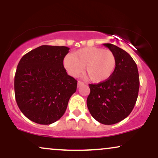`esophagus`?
Listing matches in <instances>:
<instances>
[{"label":"esophagus","mask_w":158,"mask_h":158,"mask_svg":"<svg viewBox=\"0 0 158 158\" xmlns=\"http://www.w3.org/2000/svg\"><path fill=\"white\" fill-rule=\"evenodd\" d=\"M85 85V83L82 82L81 81H78V84H77L78 87H81V86H82V85Z\"/></svg>","instance_id":"obj_1"}]
</instances>
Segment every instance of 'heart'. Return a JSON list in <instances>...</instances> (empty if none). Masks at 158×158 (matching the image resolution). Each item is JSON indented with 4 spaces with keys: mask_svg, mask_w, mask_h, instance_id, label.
Here are the masks:
<instances>
[{
    "mask_svg": "<svg viewBox=\"0 0 158 158\" xmlns=\"http://www.w3.org/2000/svg\"><path fill=\"white\" fill-rule=\"evenodd\" d=\"M64 67L71 77H77L85 67V73L93 82L106 81L114 73L117 64L114 54L101 48H85L67 55L63 61Z\"/></svg>",
    "mask_w": 158,
    "mask_h": 158,
    "instance_id": "b5f03b06",
    "label": "heart"
}]
</instances>
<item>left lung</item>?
<instances>
[{
    "mask_svg": "<svg viewBox=\"0 0 158 158\" xmlns=\"http://www.w3.org/2000/svg\"><path fill=\"white\" fill-rule=\"evenodd\" d=\"M114 54L117 61L114 73L106 81L90 84L87 106L96 120L113 125L126 118L138 97L139 79L137 64L131 56L112 44H103Z\"/></svg>",
    "mask_w": 158,
    "mask_h": 158,
    "instance_id": "obj_1",
    "label": "left lung"
}]
</instances>
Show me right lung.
<instances>
[{"instance_id":"obj_1","label":"right lung","mask_w":158,"mask_h":158,"mask_svg":"<svg viewBox=\"0 0 158 158\" xmlns=\"http://www.w3.org/2000/svg\"><path fill=\"white\" fill-rule=\"evenodd\" d=\"M70 48L42 45L25 54L15 76L18 106L32 122L50 125L64 115L77 81L67 73L63 60Z\"/></svg>"}]
</instances>
